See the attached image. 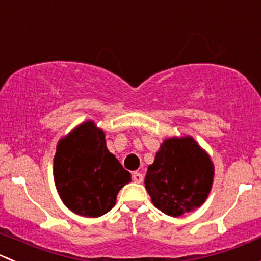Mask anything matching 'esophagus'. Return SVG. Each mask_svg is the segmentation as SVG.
<instances>
[{"label": "esophagus", "mask_w": 261, "mask_h": 261, "mask_svg": "<svg viewBox=\"0 0 261 261\" xmlns=\"http://www.w3.org/2000/svg\"><path fill=\"white\" fill-rule=\"evenodd\" d=\"M133 179L135 182H138V184H141V182L144 181V176L140 173V172H134V173H133Z\"/></svg>", "instance_id": "esophagus-1"}]
</instances>
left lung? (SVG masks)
I'll return each instance as SVG.
<instances>
[{
  "mask_svg": "<svg viewBox=\"0 0 261 261\" xmlns=\"http://www.w3.org/2000/svg\"><path fill=\"white\" fill-rule=\"evenodd\" d=\"M214 178L211 156L191 136L162 143L145 176L154 205L171 217L199 208L208 198Z\"/></svg>",
  "mask_w": 261,
  "mask_h": 261,
  "instance_id": "1",
  "label": "left lung"
}]
</instances>
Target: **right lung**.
<instances>
[{
	"label": "right lung",
	"instance_id": "1",
	"mask_svg": "<svg viewBox=\"0 0 261 261\" xmlns=\"http://www.w3.org/2000/svg\"><path fill=\"white\" fill-rule=\"evenodd\" d=\"M53 177L61 200L75 214L97 218L115 206L117 194L131 181L106 145L105 131L85 121L57 144Z\"/></svg>",
	"mask_w": 261,
	"mask_h": 261
}]
</instances>
